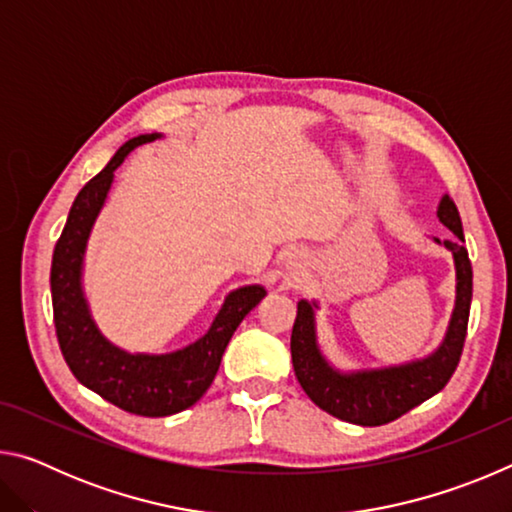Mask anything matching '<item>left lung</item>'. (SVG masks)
<instances>
[{"instance_id": "1", "label": "left lung", "mask_w": 512, "mask_h": 512, "mask_svg": "<svg viewBox=\"0 0 512 512\" xmlns=\"http://www.w3.org/2000/svg\"><path fill=\"white\" fill-rule=\"evenodd\" d=\"M438 219L454 232V241H445V248L454 255L456 302L445 341L427 359L379 370H336L329 366L316 341L314 309L318 305L307 300L298 302V316L291 332L293 370L309 400L334 418L361 424V427H379L443 391L447 381L452 379L461 361L467 320H470L472 264L463 246L461 214L449 196H443L438 205Z\"/></svg>"}]
</instances>
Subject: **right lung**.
Returning <instances> with one entry per match:
<instances>
[{
  "label": "right lung",
  "instance_id": "obj_1",
  "mask_svg": "<svg viewBox=\"0 0 512 512\" xmlns=\"http://www.w3.org/2000/svg\"><path fill=\"white\" fill-rule=\"evenodd\" d=\"M158 137L153 133L128 140L81 189L51 259L54 325L69 370L103 400L144 418H164L201 400L216 377L235 329L266 296V289L259 284L228 293L203 339L171 354H128L112 345L94 325L81 287L90 230L106 203L115 169L135 146Z\"/></svg>",
  "mask_w": 512,
  "mask_h": 512
}]
</instances>
